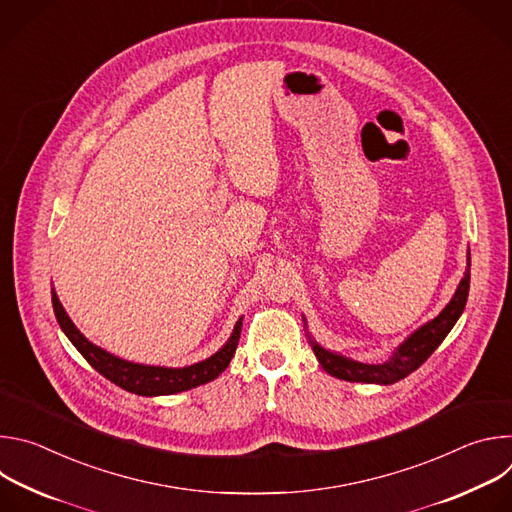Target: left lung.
Segmentation results:
<instances>
[{
	"instance_id": "8db88e82",
	"label": "left lung",
	"mask_w": 512,
	"mask_h": 512,
	"mask_svg": "<svg viewBox=\"0 0 512 512\" xmlns=\"http://www.w3.org/2000/svg\"><path fill=\"white\" fill-rule=\"evenodd\" d=\"M468 291H470V251H468V267L466 273L456 289L454 298L450 304L440 312V316H435L431 322L423 324L417 328L399 348L393 352V356L383 362V364H364L350 360L342 354L330 352L322 348L316 340L310 338L312 350L322 364V369L342 381L350 383H377V385H393L413 371H417L421 364L431 356V352L444 342V338L450 334L458 318L462 316L468 300Z\"/></svg>"
}]
</instances>
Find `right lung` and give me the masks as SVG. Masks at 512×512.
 Wrapping results in <instances>:
<instances>
[{
  "mask_svg": "<svg viewBox=\"0 0 512 512\" xmlns=\"http://www.w3.org/2000/svg\"><path fill=\"white\" fill-rule=\"evenodd\" d=\"M52 308L62 332L68 336L72 344H75V348L85 356V360L97 373H101L105 379H109L117 387L143 397L174 395V393H182L198 385H204L208 381H214L229 367V362L237 350V344L241 338V326H243V318H239L227 344L218 352H214L210 358L194 362L184 369H166V367H150V364L123 360L99 348L97 344H93L89 338L81 334V330L75 324H72V320L68 318V314L64 312L56 296L54 287H52Z\"/></svg>",
  "mask_w": 512,
  "mask_h": 512,
  "instance_id": "obj_1",
  "label": "right lung"
}]
</instances>
